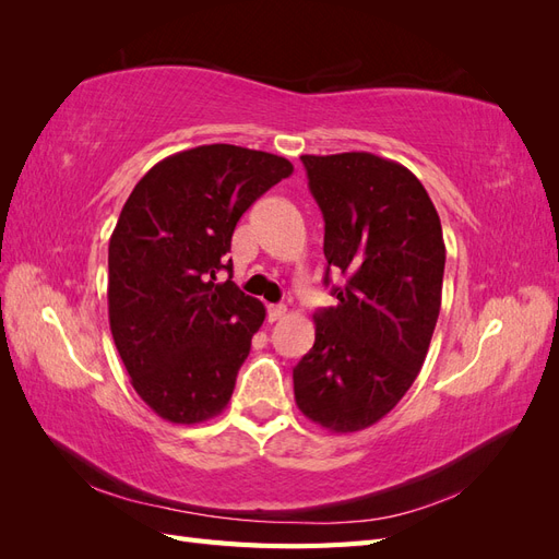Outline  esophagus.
I'll return each instance as SVG.
<instances>
[{"label":"esophagus","mask_w":559,"mask_h":559,"mask_svg":"<svg viewBox=\"0 0 559 559\" xmlns=\"http://www.w3.org/2000/svg\"><path fill=\"white\" fill-rule=\"evenodd\" d=\"M286 314L284 306H267V321H277Z\"/></svg>","instance_id":"34e87169"}]
</instances>
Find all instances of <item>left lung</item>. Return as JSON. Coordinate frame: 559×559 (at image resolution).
Instances as JSON below:
<instances>
[{
    "label": "left lung",
    "instance_id": "left-lung-1",
    "mask_svg": "<svg viewBox=\"0 0 559 559\" xmlns=\"http://www.w3.org/2000/svg\"><path fill=\"white\" fill-rule=\"evenodd\" d=\"M324 214V257L347 284L314 314L294 368L298 411L333 433L376 425L408 392L441 312L445 242L419 179L366 151L300 156Z\"/></svg>",
    "mask_w": 559,
    "mask_h": 559
}]
</instances>
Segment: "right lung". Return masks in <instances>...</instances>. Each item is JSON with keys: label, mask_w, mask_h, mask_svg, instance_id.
<instances>
[{"label": "right lung", "mask_w": 559, "mask_h": 559, "mask_svg": "<svg viewBox=\"0 0 559 559\" xmlns=\"http://www.w3.org/2000/svg\"><path fill=\"white\" fill-rule=\"evenodd\" d=\"M294 165L205 144L138 181L109 240V326L140 399L173 425L222 413L265 319L263 302L216 282L240 216Z\"/></svg>", "instance_id": "right-lung-1"}]
</instances>
